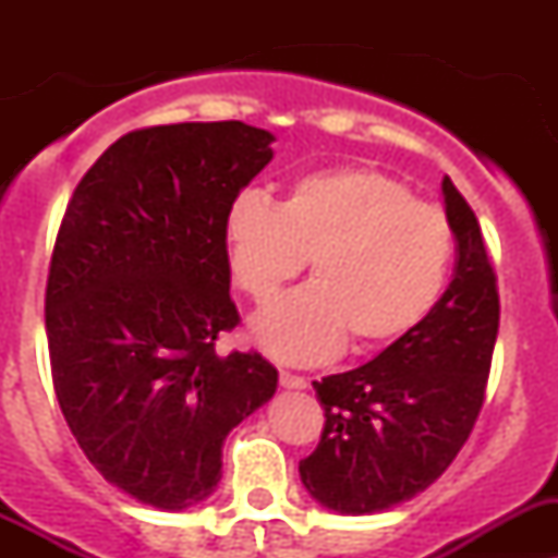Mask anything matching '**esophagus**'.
Instances as JSON below:
<instances>
[{
    "label": "esophagus",
    "mask_w": 558,
    "mask_h": 558,
    "mask_svg": "<svg viewBox=\"0 0 558 558\" xmlns=\"http://www.w3.org/2000/svg\"><path fill=\"white\" fill-rule=\"evenodd\" d=\"M280 386L296 388V391H302V388H307V378H302V375H291V373H286V369H280Z\"/></svg>",
    "instance_id": "obj_1"
}]
</instances>
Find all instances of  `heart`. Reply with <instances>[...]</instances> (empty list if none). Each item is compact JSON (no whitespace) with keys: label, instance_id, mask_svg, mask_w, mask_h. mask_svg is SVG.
I'll use <instances>...</instances> for the list:
<instances>
[{"label":"heart","instance_id":"heart-1","mask_svg":"<svg viewBox=\"0 0 558 558\" xmlns=\"http://www.w3.org/2000/svg\"><path fill=\"white\" fill-rule=\"evenodd\" d=\"M223 238L234 280L258 305L311 258L313 283L253 320L256 340L294 364L331 359L348 340L356 353L397 342L437 305L453 258L446 213L373 170L311 172L280 205L243 191Z\"/></svg>","mask_w":558,"mask_h":558}]
</instances>
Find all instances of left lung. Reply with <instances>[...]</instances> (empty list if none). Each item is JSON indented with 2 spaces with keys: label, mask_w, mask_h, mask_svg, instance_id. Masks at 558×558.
<instances>
[{
  "label": "left lung",
  "mask_w": 558,
  "mask_h": 558,
  "mask_svg": "<svg viewBox=\"0 0 558 558\" xmlns=\"http://www.w3.org/2000/svg\"><path fill=\"white\" fill-rule=\"evenodd\" d=\"M442 196L456 238L446 294L373 362L313 384L326 424L300 477L337 513H380L429 488L483 408L499 329L497 275L481 223L448 174Z\"/></svg>",
  "instance_id": "obj_1"
}]
</instances>
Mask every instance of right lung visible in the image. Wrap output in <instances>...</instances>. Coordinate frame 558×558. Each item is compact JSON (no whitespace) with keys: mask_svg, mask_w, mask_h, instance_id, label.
I'll return each instance as SVG.
<instances>
[{"mask_svg":"<svg viewBox=\"0 0 558 558\" xmlns=\"http://www.w3.org/2000/svg\"><path fill=\"white\" fill-rule=\"evenodd\" d=\"M272 140L243 121L137 129L61 218L45 289L56 399L105 481L150 508L210 497L227 435L278 388L258 353H216L240 324L223 218Z\"/></svg>","mask_w":558,"mask_h":558,"instance_id":"right-lung-1","label":"right lung"}]
</instances>
